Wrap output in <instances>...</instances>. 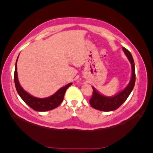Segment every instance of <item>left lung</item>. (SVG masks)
<instances>
[{"mask_svg":"<svg viewBox=\"0 0 153 153\" xmlns=\"http://www.w3.org/2000/svg\"><path fill=\"white\" fill-rule=\"evenodd\" d=\"M122 48L125 54L126 55V56L128 57L129 61L130 62L131 64L132 74L130 82H129L128 85L122 91L112 97H107L102 95L101 94L97 92L93 87H92L93 95L89 100V104L93 108L105 112L115 110L117 108H118L126 101L129 95H130L133 89H134L135 83V71L134 60L130 52L124 47H123Z\"/></svg>","mask_w":153,"mask_h":153,"instance_id":"8db88e82","label":"left lung"}]
</instances>
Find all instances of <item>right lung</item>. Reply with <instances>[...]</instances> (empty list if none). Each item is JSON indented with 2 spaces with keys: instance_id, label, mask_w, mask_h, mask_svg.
Here are the masks:
<instances>
[{
  "instance_id": "1",
  "label": "right lung",
  "mask_w": 153,
  "mask_h": 153,
  "mask_svg": "<svg viewBox=\"0 0 153 153\" xmlns=\"http://www.w3.org/2000/svg\"><path fill=\"white\" fill-rule=\"evenodd\" d=\"M17 60H16L15 66L14 83L16 91H17L18 93L19 94V95L20 96L22 99L24 100L29 106H30L32 109H33L35 111L39 112L48 111V110H53L59 106L62 103V102L63 101L64 94L66 93L67 89L72 83H70L69 84H68L66 86L62 87V88L58 90L56 93H54L53 95H52L49 97H47V98L40 99L31 96L26 91H25L23 89L22 87L20 86V85H19L17 74Z\"/></svg>"
}]
</instances>
